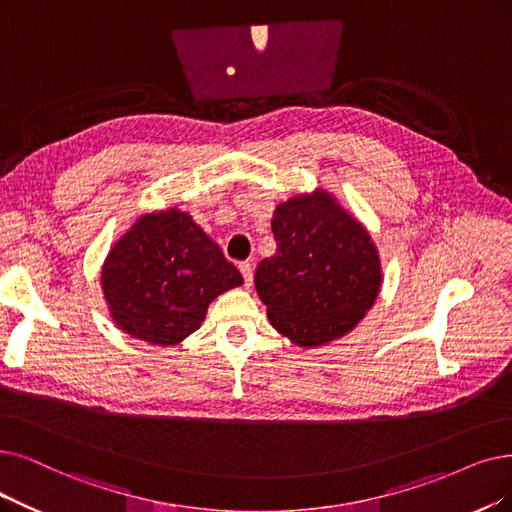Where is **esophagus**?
<instances>
[{
    "label": "esophagus",
    "mask_w": 512,
    "mask_h": 512,
    "mask_svg": "<svg viewBox=\"0 0 512 512\" xmlns=\"http://www.w3.org/2000/svg\"><path fill=\"white\" fill-rule=\"evenodd\" d=\"M239 271H241V275H243L245 288H250L252 281H254V267H252L250 262H241V264H239Z\"/></svg>",
    "instance_id": "34e87169"
}]
</instances>
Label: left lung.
<instances>
[{"instance_id": "1", "label": "left lung", "mask_w": 512, "mask_h": 512, "mask_svg": "<svg viewBox=\"0 0 512 512\" xmlns=\"http://www.w3.org/2000/svg\"><path fill=\"white\" fill-rule=\"evenodd\" d=\"M271 227L277 252L254 277L271 325L298 346L349 334L380 292V256L370 233L325 191L279 203Z\"/></svg>"}]
</instances>
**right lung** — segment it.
Returning a JSON list of instances; mask_svg holds the SVG:
<instances>
[{
	"label": "right lung",
	"instance_id": "obj_1",
	"mask_svg": "<svg viewBox=\"0 0 512 512\" xmlns=\"http://www.w3.org/2000/svg\"><path fill=\"white\" fill-rule=\"evenodd\" d=\"M102 292L121 332L172 346L206 319L210 302L243 283L199 224L176 208L142 214L102 264Z\"/></svg>",
	"mask_w": 512,
	"mask_h": 512
}]
</instances>
